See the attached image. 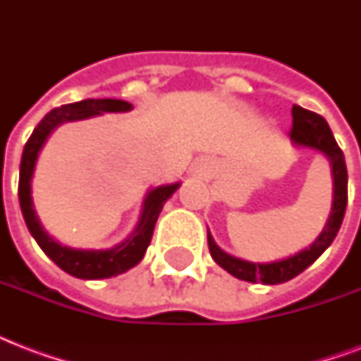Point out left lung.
<instances>
[{
	"mask_svg": "<svg viewBox=\"0 0 361 361\" xmlns=\"http://www.w3.org/2000/svg\"><path fill=\"white\" fill-rule=\"evenodd\" d=\"M288 135L296 144L314 147V149H319L330 159L331 172H334V206H331L330 219L326 223L322 234L314 240L313 245H309V249H303L298 255L285 258V260H277V262L269 264L245 262V260L231 257L225 251H221L208 234V247L215 262L241 281L264 283V285H279V283L294 279L296 275H300L303 269L309 268L330 247V243L336 240L337 232L341 228L348 200V174L345 155H343L341 147L337 146L330 127H328L322 116L294 104L292 106V127Z\"/></svg>",
	"mask_w": 361,
	"mask_h": 361,
	"instance_id": "8db88e82",
	"label": "left lung"
}]
</instances>
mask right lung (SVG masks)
<instances>
[{
	"instance_id": "1",
	"label": "right lung",
	"mask_w": 361,
	"mask_h": 361,
	"mask_svg": "<svg viewBox=\"0 0 361 361\" xmlns=\"http://www.w3.org/2000/svg\"><path fill=\"white\" fill-rule=\"evenodd\" d=\"M130 109H133V104L127 103V101H120V99H86V101H78V103L63 104V106L50 110L39 121V125L31 133L30 140L25 142L24 146L22 163H20L18 198L25 225H27L31 236L35 238L42 251L47 252L63 271H67L73 277H78V279H106V277L123 274L140 262L149 241H152L153 228H155L159 214H161L164 202L172 197V192L180 187V183L157 187L147 195L140 223L123 243L116 245L114 249H106V251H78V249H71V247L56 243L52 238H48L47 232L42 231V226L39 225L30 197V181L31 176H33V166H35L39 149L42 147L48 135L58 125L65 123V121L92 118V116L103 114V112H127Z\"/></svg>"
}]
</instances>
